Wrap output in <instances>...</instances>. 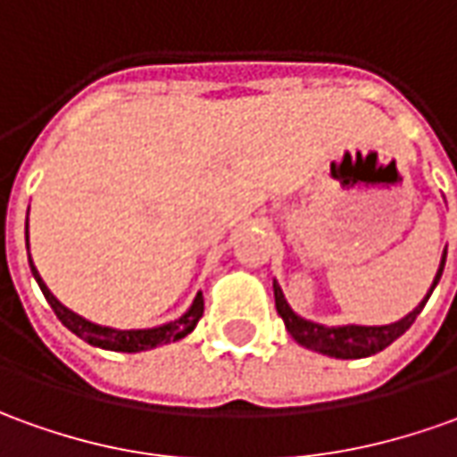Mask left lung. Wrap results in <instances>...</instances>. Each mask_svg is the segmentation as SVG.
Instances as JSON below:
<instances>
[{
  "label": "left lung",
  "mask_w": 457,
  "mask_h": 457,
  "mask_svg": "<svg viewBox=\"0 0 457 457\" xmlns=\"http://www.w3.org/2000/svg\"><path fill=\"white\" fill-rule=\"evenodd\" d=\"M445 257H448V247L443 250V257H440V265H437L433 285L425 293L423 300L412 307V312H408L405 318L395 320V322H390V325H322V322H312V320L300 318L293 307H290V303L285 300V293H282L280 282L278 280H272L275 307H278V315L282 318L287 333L293 335L297 345L340 360L370 358L375 353L385 350L390 343H395L400 335L405 333L412 322H415V318L423 312L428 297L433 295L436 285L440 282V275H443V268H445Z\"/></svg>",
  "instance_id": "left-lung-1"
}]
</instances>
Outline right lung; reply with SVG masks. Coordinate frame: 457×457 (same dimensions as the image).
Listing matches in <instances>:
<instances>
[{"mask_svg": "<svg viewBox=\"0 0 457 457\" xmlns=\"http://www.w3.org/2000/svg\"><path fill=\"white\" fill-rule=\"evenodd\" d=\"M24 237H27V250H29V215H27V228H24ZM29 268H32V275L39 290L46 297V303L52 305L54 315L59 318V322L72 330L77 337H82L85 343L95 347H102V350H114V353H145V350H152V347L167 345V343H177L182 337H187L197 322L203 318L204 312V297L203 293L195 295L192 305L187 307V312H182L179 318L170 320V322H162L157 328H142V330H117V328H107V325H97L92 320L77 315L74 310L64 307L59 303L57 297L52 295V290L46 287L39 270L34 268L32 254H29Z\"/></svg>", "mask_w": 457, "mask_h": 457, "instance_id": "1", "label": "right lung"}]
</instances>
